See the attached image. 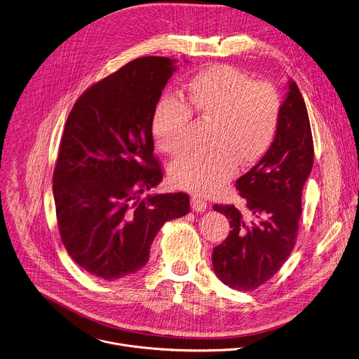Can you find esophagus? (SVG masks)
Listing matches in <instances>:
<instances>
[{
  "label": "esophagus",
  "instance_id": "1",
  "mask_svg": "<svg viewBox=\"0 0 359 359\" xmlns=\"http://www.w3.org/2000/svg\"><path fill=\"white\" fill-rule=\"evenodd\" d=\"M191 207L196 212H204L208 208V204H207L205 200H203V198H200V196H192L191 198Z\"/></svg>",
  "mask_w": 359,
  "mask_h": 359
}]
</instances>
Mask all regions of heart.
Listing matches in <instances>:
<instances>
[{
    "label": "heart",
    "instance_id": "obj_1",
    "mask_svg": "<svg viewBox=\"0 0 359 359\" xmlns=\"http://www.w3.org/2000/svg\"><path fill=\"white\" fill-rule=\"evenodd\" d=\"M283 100L269 83H252L231 65H211L189 76L182 102L159 100L151 118L155 145L178 156L187 145L191 112L211 121L207 154H187L172 165L171 180L182 189L211 195L222 189L236 164L248 167L266 154L281 121Z\"/></svg>",
    "mask_w": 359,
    "mask_h": 359
}]
</instances>
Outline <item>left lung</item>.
<instances>
[{
    "label": "left lung",
    "instance_id": "left-lung-1",
    "mask_svg": "<svg viewBox=\"0 0 359 359\" xmlns=\"http://www.w3.org/2000/svg\"><path fill=\"white\" fill-rule=\"evenodd\" d=\"M313 163L309 118L298 86L288 79L281 121L259 163L236 180L250 217L233 205H214L229 219L226 240L214 248L212 266L232 290L252 291L272 278L297 241L302 188Z\"/></svg>",
    "mask_w": 359,
    "mask_h": 359
}]
</instances>
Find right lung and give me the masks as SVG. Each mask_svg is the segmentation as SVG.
Listing matches in <instances>:
<instances>
[{"label": "right lung", "mask_w": 359, "mask_h": 359, "mask_svg": "<svg viewBox=\"0 0 359 359\" xmlns=\"http://www.w3.org/2000/svg\"><path fill=\"white\" fill-rule=\"evenodd\" d=\"M175 64L137 58L88 88L67 118L53 182L61 240L107 281L144 268L158 231L189 212L184 192L142 198L163 180L151 118Z\"/></svg>", "instance_id": "obj_1"}]
</instances>
